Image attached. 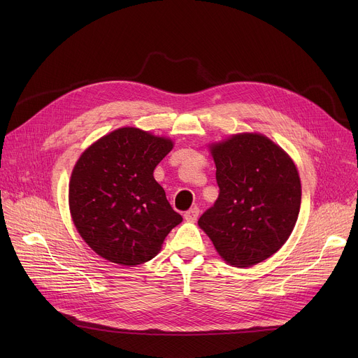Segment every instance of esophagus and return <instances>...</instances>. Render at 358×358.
<instances>
[{"label": "esophagus", "instance_id": "1", "mask_svg": "<svg viewBox=\"0 0 358 358\" xmlns=\"http://www.w3.org/2000/svg\"><path fill=\"white\" fill-rule=\"evenodd\" d=\"M198 215H199V208L198 207H192L191 210H188L185 214H184V218L188 221V222H195L198 220Z\"/></svg>", "mask_w": 358, "mask_h": 358}]
</instances>
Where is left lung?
I'll use <instances>...</instances> for the list:
<instances>
[{
    "mask_svg": "<svg viewBox=\"0 0 358 358\" xmlns=\"http://www.w3.org/2000/svg\"><path fill=\"white\" fill-rule=\"evenodd\" d=\"M220 196L198 227L231 266L264 262L289 239L300 211L301 184L287 152L261 133L208 144Z\"/></svg>",
    "mask_w": 358,
    "mask_h": 358,
    "instance_id": "left-lung-1",
    "label": "left lung"
}]
</instances>
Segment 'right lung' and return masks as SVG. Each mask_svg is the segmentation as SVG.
Listing matches in <instances>:
<instances>
[{
    "label": "right lung",
    "instance_id": "obj_1",
    "mask_svg": "<svg viewBox=\"0 0 358 358\" xmlns=\"http://www.w3.org/2000/svg\"><path fill=\"white\" fill-rule=\"evenodd\" d=\"M173 147L169 137L124 126L82 152L69 180V211L99 257L122 266L141 265L181 224L152 176Z\"/></svg>",
    "mask_w": 358,
    "mask_h": 358
}]
</instances>
